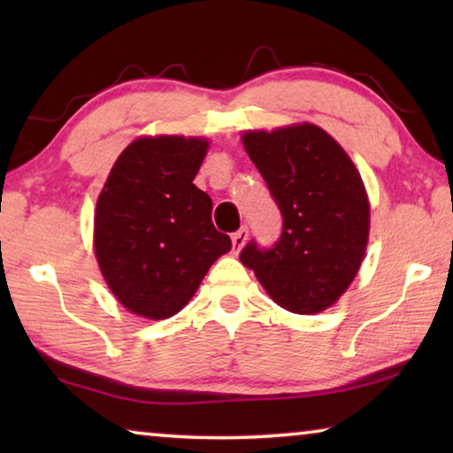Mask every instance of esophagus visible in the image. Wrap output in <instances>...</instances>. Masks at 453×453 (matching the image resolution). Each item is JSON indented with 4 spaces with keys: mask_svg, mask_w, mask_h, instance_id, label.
I'll use <instances>...</instances> for the list:
<instances>
[{
    "mask_svg": "<svg viewBox=\"0 0 453 453\" xmlns=\"http://www.w3.org/2000/svg\"><path fill=\"white\" fill-rule=\"evenodd\" d=\"M248 227H240L235 234H232V243H234V254H240L243 243L248 242Z\"/></svg>",
    "mask_w": 453,
    "mask_h": 453,
    "instance_id": "34e87169",
    "label": "esophagus"
}]
</instances>
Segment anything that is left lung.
I'll return each instance as SVG.
<instances>
[{
  "mask_svg": "<svg viewBox=\"0 0 453 453\" xmlns=\"http://www.w3.org/2000/svg\"><path fill=\"white\" fill-rule=\"evenodd\" d=\"M242 140L283 218L278 243L262 250L251 240L242 264L283 310L324 311L354 281L367 248L370 202L362 175L313 124L245 132Z\"/></svg>",
  "mask_w": 453,
  "mask_h": 453,
  "instance_id": "left-lung-1",
  "label": "left lung"
}]
</instances>
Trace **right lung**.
<instances>
[{
	"mask_svg": "<svg viewBox=\"0 0 453 453\" xmlns=\"http://www.w3.org/2000/svg\"><path fill=\"white\" fill-rule=\"evenodd\" d=\"M208 145L203 137H137L97 197L99 270L135 316H175L211 264L232 250L229 235L211 224V197L194 183Z\"/></svg>",
	"mask_w": 453,
	"mask_h": 453,
	"instance_id": "obj_1",
	"label": "right lung"
}]
</instances>
